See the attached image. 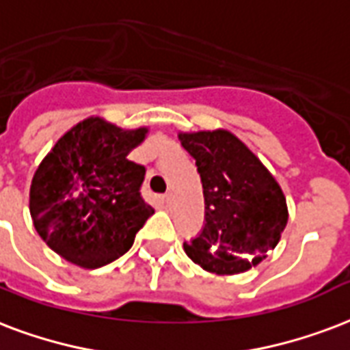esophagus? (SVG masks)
I'll use <instances>...</instances> for the list:
<instances>
[{
	"label": "esophagus",
	"mask_w": 350,
	"mask_h": 350,
	"mask_svg": "<svg viewBox=\"0 0 350 350\" xmlns=\"http://www.w3.org/2000/svg\"><path fill=\"white\" fill-rule=\"evenodd\" d=\"M165 204H167V207H172V205H174V194L172 193L165 194Z\"/></svg>",
	"instance_id": "esophagus-1"
}]
</instances>
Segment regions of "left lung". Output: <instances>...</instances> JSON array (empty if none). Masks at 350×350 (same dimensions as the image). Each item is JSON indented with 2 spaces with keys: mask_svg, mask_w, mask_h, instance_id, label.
Returning <instances> with one entry per match:
<instances>
[{
  "mask_svg": "<svg viewBox=\"0 0 350 350\" xmlns=\"http://www.w3.org/2000/svg\"><path fill=\"white\" fill-rule=\"evenodd\" d=\"M178 137L196 159L205 202V226L183 244L187 257L217 275L260 264L286 228L281 185L229 130L180 132Z\"/></svg>",
  "mask_w": 350,
  "mask_h": 350,
  "instance_id": "1",
  "label": "left lung"
}]
</instances>
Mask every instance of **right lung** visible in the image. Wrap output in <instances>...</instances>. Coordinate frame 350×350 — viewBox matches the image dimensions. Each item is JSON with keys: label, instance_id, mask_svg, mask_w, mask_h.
<instances>
[{"label": "right lung", "instance_id": "obj_1", "mask_svg": "<svg viewBox=\"0 0 350 350\" xmlns=\"http://www.w3.org/2000/svg\"><path fill=\"white\" fill-rule=\"evenodd\" d=\"M146 133L88 117L55 143L29 193L34 229L53 252L95 270L132 247L154 213L139 193L145 167L128 159Z\"/></svg>", "mask_w": 350, "mask_h": 350}]
</instances>
